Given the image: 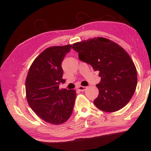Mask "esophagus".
<instances>
[{
    "mask_svg": "<svg viewBox=\"0 0 151 151\" xmlns=\"http://www.w3.org/2000/svg\"><path fill=\"white\" fill-rule=\"evenodd\" d=\"M76 89L79 91H82V92H84L87 89V87L86 86H79L77 88H76Z\"/></svg>",
    "mask_w": 151,
    "mask_h": 151,
    "instance_id": "obj_1",
    "label": "esophagus"
}]
</instances>
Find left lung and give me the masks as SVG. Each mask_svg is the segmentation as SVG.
Wrapping results in <instances>:
<instances>
[{
    "instance_id": "1",
    "label": "left lung",
    "mask_w": 151,
    "mask_h": 151,
    "mask_svg": "<svg viewBox=\"0 0 151 151\" xmlns=\"http://www.w3.org/2000/svg\"><path fill=\"white\" fill-rule=\"evenodd\" d=\"M78 58L99 72V94L94 101L100 110L114 112L131 99L137 84L135 65L121 46L106 38L98 37L74 43Z\"/></svg>"
}]
</instances>
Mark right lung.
<instances>
[{
    "instance_id": "1",
    "label": "right lung",
    "mask_w": 151,
    "mask_h": 151,
    "mask_svg": "<svg viewBox=\"0 0 151 151\" xmlns=\"http://www.w3.org/2000/svg\"><path fill=\"white\" fill-rule=\"evenodd\" d=\"M72 45L53 46L42 51L29 67L26 94L30 108L43 121L53 125L66 122L73 113L76 90L59 89L63 59Z\"/></svg>"
}]
</instances>
